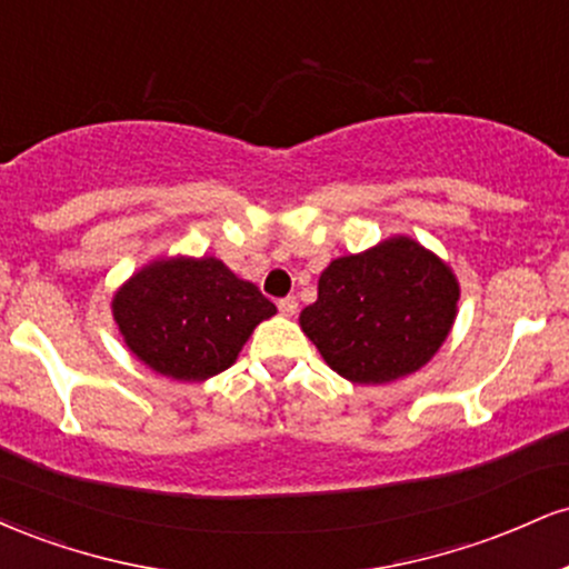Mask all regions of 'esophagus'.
Masks as SVG:
<instances>
[{
	"instance_id": "esophagus-1",
	"label": "esophagus",
	"mask_w": 569,
	"mask_h": 569,
	"mask_svg": "<svg viewBox=\"0 0 569 569\" xmlns=\"http://www.w3.org/2000/svg\"><path fill=\"white\" fill-rule=\"evenodd\" d=\"M278 310L283 312L286 318L297 316V310H299V302H297V297H283V299H278Z\"/></svg>"
}]
</instances>
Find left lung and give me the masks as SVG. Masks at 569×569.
Listing matches in <instances>:
<instances>
[{
    "mask_svg": "<svg viewBox=\"0 0 569 569\" xmlns=\"http://www.w3.org/2000/svg\"><path fill=\"white\" fill-rule=\"evenodd\" d=\"M452 267L407 234L339 257L321 272L299 326L337 375L385 385L422 369L457 316Z\"/></svg>",
    "mask_w": 569,
    "mask_h": 569,
    "instance_id": "8db88e82",
    "label": "left lung"
}]
</instances>
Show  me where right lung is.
<instances>
[{
    "mask_svg": "<svg viewBox=\"0 0 569 569\" xmlns=\"http://www.w3.org/2000/svg\"><path fill=\"white\" fill-rule=\"evenodd\" d=\"M112 312L139 361L171 380L202 382L232 367L276 305L217 257H162L117 289Z\"/></svg>",
    "mask_w": 569,
    "mask_h": 569,
    "instance_id": "1",
    "label": "right lung"
}]
</instances>
